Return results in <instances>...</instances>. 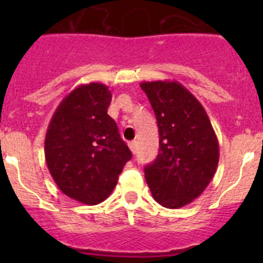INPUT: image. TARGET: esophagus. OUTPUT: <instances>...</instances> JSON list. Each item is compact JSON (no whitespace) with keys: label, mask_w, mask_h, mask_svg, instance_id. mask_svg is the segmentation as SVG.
Here are the masks:
<instances>
[{"label":"esophagus","mask_w":263,"mask_h":263,"mask_svg":"<svg viewBox=\"0 0 263 263\" xmlns=\"http://www.w3.org/2000/svg\"><path fill=\"white\" fill-rule=\"evenodd\" d=\"M129 147H130V150H132V153H133V154H136V152H137L136 141H132V142H129Z\"/></svg>","instance_id":"obj_1"}]
</instances>
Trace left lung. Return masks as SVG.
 I'll return each mask as SVG.
<instances>
[{
    "label": "left lung",
    "mask_w": 263,
    "mask_h": 263,
    "mask_svg": "<svg viewBox=\"0 0 263 263\" xmlns=\"http://www.w3.org/2000/svg\"><path fill=\"white\" fill-rule=\"evenodd\" d=\"M154 109L159 154L145 167L153 197L176 210L192 203L210 184L220 157L217 137L199 100L178 81H143Z\"/></svg>",
    "instance_id": "1"
}]
</instances>
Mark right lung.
Here are the masks:
<instances>
[{
	"mask_svg": "<svg viewBox=\"0 0 263 263\" xmlns=\"http://www.w3.org/2000/svg\"><path fill=\"white\" fill-rule=\"evenodd\" d=\"M111 93L101 83L75 88L53 113L45 139L48 171L63 194L88 205L117 184L132 152L108 115Z\"/></svg>",
	"mask_w": 263,
	"mask_h": 263,
	"instance_id": "add662e5",
	"label": "right lung"
}]
</instances>
